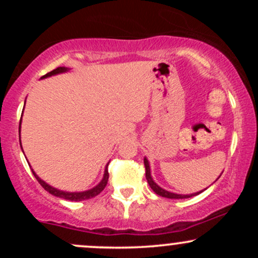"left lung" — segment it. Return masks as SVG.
<instances>
[{
	"mask_svg": "<svg viewBox=\"0 0 258 258\" xmlns=\"http://www.w3.org/2000/svg\"><path fill=\"white\" fill-rule=\"evenodd\" d=\"M144 166H146V177H147V180L148 183H149L150 188L153 189L154 191H155L156 194L160 195V197L162 198H167V199H186V198H191V197H195V195L200 194L201 191H198V193H194V194H188V195H183V194H176V193H171V191H167L165 190V189H162L161 186H159L156 184L155 182H154L153 178H152V174H150V166H149V162H148V160L144 158Z\"/></svg>",
	"mask_w": 258,
	"mask_h": 258,
	"instance_id": "8db88e82",
	"label": "left lung"
}]
</instances>
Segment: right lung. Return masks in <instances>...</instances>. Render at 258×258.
<instances>
[{
  "label": "right lung",
  "instance_id": "1",
  "mask_svg": "<svg viewBox=\"0 0 258 258\" xmlns=\"http://www.w3.org/2000/svg\"><path fill=\"white\" fill-rule=\"evenodd\" d=\"M68 68H64V67H59L57 69L52 70V72L47 73L46 75H43L41 79H46V78H49V76H53V75H57V74H61V73H67L68 72ZM22 121V120H20ZM19 133H20V123H19ZM32 173H34L35 178L37 179V182L40 183L41 185H42V188L44 190L48 191L49 194L54 195V197L57 198H61V199H65V200H70V201H82V200H87V199H91V198H94L97 197L99 193H102L103 189L105 188L106 183H108V179H109V172H108V166L105 167V171H104V176H103V179L100 180L99 184H97L94 188L90 189V190H86V191H79V193H70V191H63V190H59V189H55L51 186L49 184H47L44 180H42L40 178V177L37 176L36 173L34 172V170H31Z\"/></svg>",
  "mask_w": 258,
  "mask_h": 258
}]
</instances>
